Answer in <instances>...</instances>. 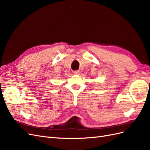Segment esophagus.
Returning <instances> with one entry per match:
<instances>
[{
    "label": "esophagus",
    "mask_w": 150,
    "mask_h": 150,
    "mask_svg": "<svg viewBox=\"0 0 150 150\" xmlns=\"http://www.w3.org/2000/svg\"><path fill=\"white\" fill-rule=\"evenodd\" d=\"M73 73H74V74H79L80 73V72H79V71H74L73 72Z\"/></svg>",
    "instance_id": "esophagus-1"
}]
</instances>
